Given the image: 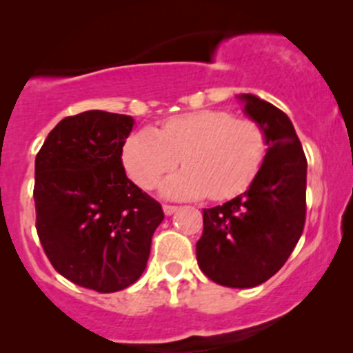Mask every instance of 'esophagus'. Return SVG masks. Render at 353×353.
Returning <instances> with one entry per match:
<instances>
[{
	"label": "esophagus",
	"mask_w": 353,
	"mask_h": 353,
	"mask_svg": "<svg viewBox=\"0 0 353 353\" xmlns=\"http://www.w3.org/2000/svg\"><path fill=\"white\" fill-rule=\"evenodd\" d=\"M176 208L179 207H174V205H162V210H164V214L166 215H171L176 212Z\"/></svg>",
	"instance_id": "1"
}]
</instances>
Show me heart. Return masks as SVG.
<instances>
[{"instance_id":"obj_1","label":"heart","mask_w":353,"mask_h":353,"mask_svg":"<svg viewBox=\"0 0 353 353\" xmlns=\"http://www.w3.org/2000/svg\"><path fill=\"white\" fill-rule=\"evenodd\" d=\"M267 150V134L258 121L226 109H201L168 118L161 130H134L123 145V164L134 182L152 189L182 159L183 170L162 183V192L221 201L251 185Z\"/></svg>"}]
</instances>
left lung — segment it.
I'll list each match as a JSON object with an SVG mask.
<instances>
[{
    "instance_id": "left-lung-1",
    "label": "left lung",
    "mask_w": 353,
    "mask_h": 353,
    "mask_svg": "<svg viewBox=\"0 0 353 353\" xmlns=\"http://www.w3.org/2000/svg\"><path fill=\"white\" fill-rule=\"evenodd\" d=\"M244 111L267 134V157L244 194L203 208L196 242L201 272L228 288H252L281 269L305 223L307 161L290 118L270 102L240 95Z\"/></svg>"
}]
</instances>
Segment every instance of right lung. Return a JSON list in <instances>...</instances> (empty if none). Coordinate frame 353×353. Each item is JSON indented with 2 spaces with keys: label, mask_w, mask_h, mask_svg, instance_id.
I'll return each mask as SVG.
<instances>
[{
  "label": "right lung",
  "mask_w": 353,
  "mask_h": 353,
  "mask_svg": "<svg viewBox=\"0 0 353 353\" xmlns=\"http://www.w3.org/2000/svg\"><path fill=\"white\" fill-rule=\"evenodd\" d=\"M134 120L84 111L49 132L35 159L37 233L56 272L83 288L113 293L141 277L159 201L134 185L121 162Z\"/></svg>",
  "instance_id": "right-lung-1"
}]
</instances>
